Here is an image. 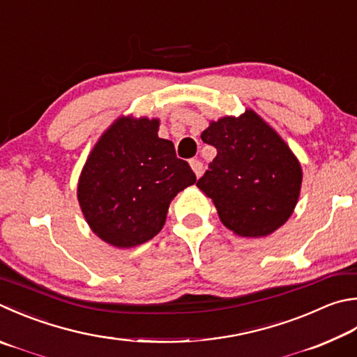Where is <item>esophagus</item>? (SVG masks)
I'll list each match as a JSON object with an SVG mask.
<instances>
[{"mask_svg":"<svg viewBox=\"0 0 357 357\" xmlns=\"http://www.w3.org/2000/svg\"><path fill=\"white\" fill-rule=\"evenodd\" d=\"M190 167H192V170H193V173L197 174V178H199L201 174H203V162H201L199 159H192L190 160Z\"/></svg>","mask_w":357,"mask_h":357,"instance_id":"obj_1","label":"esophagus"}]
</instances>
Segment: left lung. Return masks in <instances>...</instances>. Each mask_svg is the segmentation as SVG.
<instances>
[{"instance_id":"obj_1","label":"left lung","mask_w":357,"mask_h":357,"mask_svg":"<svg viewBox=\"0 0 357 357\" xmlns=\"http://www.w3.org/2000/svg\"><path fill=\"white\" fill-rule=\"evenodd\" d=\"M217 156L198 189L212 198L226 228L265 237L287 222L300 197L303 172L280 134L255 111L211 121L201 134Z\"/></svg>"}]
</instances>
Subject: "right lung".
<instances>
[{
    "label": "right lung",
    "instance_id": "1",
    "mask_svg": "<svg viewBox=\"0 0 357 357\" xmlns=\"http://www.w3.org/2000/svg\"><path fill=\"white\" fill-rule=\"evenodd\" d=\"M158 119L120 116L96 142L77 183V201L96 236L116 248L150 241L172 199L197 183L174 145L158 135Z\"/></svg>",
    "mask_w": 357,
    "mask_h": 357
}]
</instances>
